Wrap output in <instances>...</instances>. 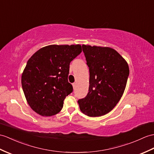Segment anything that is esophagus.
I'll return each instance as SVG.
<instances>
[{"label":"esophagus","mask_w":154,"mask_h":154,"mask_svg":"<svg viewBox=\"0 0 154 154\" xmlns=\"http://www.w3.org/2000/svg\"><path fill=\"white\" fill-rule=\"evenodd\" d=\"M76 83H72V86H73V88L75 89V87H76Z\"/></svg>","instance_id":"34e87169"}]
</instances>
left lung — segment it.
I'll list each match as a JSON object with an SVG mask.
<instances>
[{"label":"left lung","instance_id":"8db88e82","mask_svg":"<svg viewBox=\"0 0 154 154\" xmlns=\"http://www.w3.org/2000/svg\"><path fill=\"white\" fill-rule=\"evenodd\" d=\"M89 67L88 92L78 100L82 113L100 117L109 113L119 102L125 89L129 68L127 61L108 46L82 45Z\"/></svg>","mask_w":154,"mask_h":154}]
</instances>
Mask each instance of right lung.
<instances>
[{
	"label": "right lung",
	"mask_w": 154,
	"mask_h": 154,
	"mask_svg": "<svg viewBox=\"0 0 154 154\" xmlns=\"http://www.w3.org/2000/svg\"><path fill=\"white\" fill-rule=\"evenodd\" d=\"M82 51L80 45H51L39 49L29 59L21 75L26 100L42 116L56 115L73 91L67 80L69 63Z\"/></svg>",
	"instance_id": "right-lung-1"
}]
</instances>
